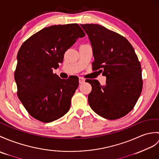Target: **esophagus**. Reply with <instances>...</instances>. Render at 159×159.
Returning <instances> with one entry per match:
<instances>
[{
  "mask_svg": "<svg viewBox=\"0 0 159 159\" xmlns=\"http://www.w3.org/2000/svg\"><path fill=\"white\" fill-rule=\"evenodd\" d=\"M84 82V79L83 78H82V77H79V83L82 84Z\"/></svg>",
  "mask_w": 159,
  "mask_h": 159,
  "instance_id": "esophagus-1",
  "label": "esophagus"
}]
</instances>
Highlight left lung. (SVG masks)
<instances>
[{"label": "left lung", "instance_id": "left-lung-1", "mask_svg": "<svg viewBox=\"0 0 159 159\" xmlns=\"http://www.w3.org/2000/svg\"><path fill=\"white\" fill-rule=\"evenodd\" d=\"M89 39L95 60L93 70L106 76L105 85L87 79L92 87L89 104L98 115L108 120L131 112L143 86L141 64L127 39L98 24H80Z\"/></svg>", "mask_w": 159, "mask_h": 159}]
</instances>
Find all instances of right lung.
Segmentation results:
<instances>
[{
    "label": "right lung",
    "mask_w": 159,
    "mask_h": 159,
    "mask_svg": "<svg viewBox=\"0 0 159 159\" xmlns=\"http://www.w3.org/2000/svg\"><path fill=\"white\" fill-rule=\"evenodd\" d=\"M84 36L77 24L55 25L42 29L22 44L15 71L17 93L35 119L51 123L68 112L79 78L61 79L53 68L59 67L66 51Z\"/></svg>",
    "instance_id": "right-lung-1"
}]
</instances>
